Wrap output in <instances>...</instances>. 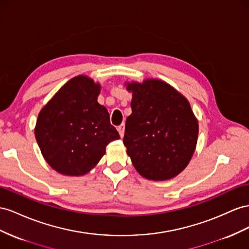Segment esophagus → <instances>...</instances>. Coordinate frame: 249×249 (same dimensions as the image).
Returning <instances> with one entry per match:
<instances>
[{
  "instance_id": "obj_1",
  "label": "esophagus",
  "mask_w": 249,
  "mask_h": 249,
  "mask_svg": "<svg viewBox=\"0 0 249 249\" xmlns=\"http://www.w3.org/2000/svg\"><path fill=\"white\" fill-rule=\"evenodd\" d=\"M117 131H118V133H119V135H120V137H124V124H120L118 127H117Z\"/></svg>"
}]
</instances>
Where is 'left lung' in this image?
Here are the masks:
<instances>
[{"label": "left lung", "instance_id": "obj_1", "mask_svg": "<svg viewBox=\"0 0 249 249\" xmlns=\"http://www.w3.org/2000/svg\"><path fill=\"white\" fill-rule=\"evenodd\" d=\"M132 93L124 144L141 176L153 181L176 177L196 150L199 124L182 94L157 78L125 82Z\"/></svg>", "mask_w": 249, "mask_h": 249}]
</instances>
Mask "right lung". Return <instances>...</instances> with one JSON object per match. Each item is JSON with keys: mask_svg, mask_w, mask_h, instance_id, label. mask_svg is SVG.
I'll list each match as a JSON object with an SVG mask.
<instances>
[{"mask_svg": "<svg viewBox=\"0 0 249 249\" xmlns=\"http://www.w3.org/2000/svg\"><path fill=\"white\" fill-rule=\"evenodd\" d=\"M100 84L87 75L68 80L38 113L36 139L46 162L65 176H84L119 134L97 97Z\"/></svg>", "mask_w": 249, "mask_h": 249, "instance_id": "add662e5", "label": "right lung"}]
</instances>
